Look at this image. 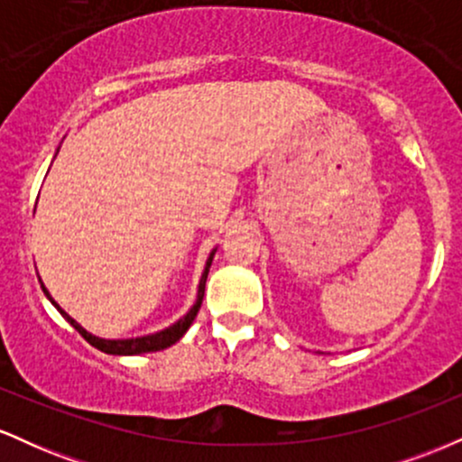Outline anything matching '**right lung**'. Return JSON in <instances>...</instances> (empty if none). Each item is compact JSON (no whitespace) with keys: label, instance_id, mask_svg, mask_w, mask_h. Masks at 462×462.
I'll return each mask as SVG.
<instances>
[{"label":"right lung","instance_id":"right-lung-1","mask_svg":"<svg viewBox=\"0 0 462 462\" xmlns=\"http://www.w3.org/2000/svg\"><path fill=\"white\" fill-rule=\"evenodd\" d=\"M213 256H215V252L210 254V258H208V263H206V269H204V273H201V280H199V291H198V301H195L193 304V309H190L187 315L182 317V319H180L178 323H173V326H169L167 330H162V332H156V334H150V337H139V338H124V341H108V338H99V337H93L91 332H87L84 330L82 326H79V323H76L71 319V317L67 315L65 310L60 309V306L56 304L54 300L50 298V293H47V289L43 286V291H45V295L47 298H50L51 301H54V306L58 310H60V315L65 317V319L71 323L73 328H76V330L82 334L84 338H87L88 343H91L93 347H97V349H102V352H106V354H115V356H134V354H145V352H161V349H164V347H171L173 343L176 341H180V338L184 337V332L189 330L190 328V323H193V319L195 317H198V312H199V306H201V300H204V289H206V278H208V269H210V263H213Z\"/></svg>","mask_w":462,"mask_h":462}]
</instances>
